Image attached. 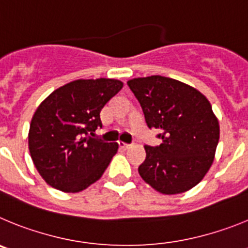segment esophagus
<instances>
[{
  "label": "esophagus",
  "instance_id": "esophagus-1",
  "mask_svg": "<svg viewBox=\"0 0 248 248\" xmlns=\"http://www.w3.org/2000/svg\"><path fill=\"white\" fill-rule=\"evenodd\" d=\"M119 147L121 149H128L129 147H131V144H127V143H124V142H119Z\"/></svg>",
  "mask_w": 248,
  "mask_h": 248
}]
</instances>
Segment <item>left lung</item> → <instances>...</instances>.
Returning <instances> with one entry per match:
<instances>
[{"mask_svg": "<svg viewBox=\"0 0 248 248\" xmlns=\"http://www.w3.org/2000/svg\"><path fill=\"white\" fill-rule=\"evenodd\" d=\"M149 128L162 143L144 146L140 178L164 195L190 190L209 171L220 138L218 120L199 90L170 78L152 75L127 81Z\"/></svg>", "mask_w": 248, "mask_h": 248, "instance_id": "obj_1", "label": "left lung"}]
</instances>
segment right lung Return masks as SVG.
Masks as SVG:
<instances>
[{"instance_id":"add662e5","label":"right lung","mask_w":248,"mask_h":248,"mask_svg":"<svg viewBox=\"0 0 248 248\" xmlns=\"http://www.w3.org/2000/svg\"><path fill=\"white\" fill-rule=\"evenodd\" d=\"M116 79H79L53 91L38 106L28 148L44 182L64 193H79L102 177L119 144L97 140L100 112L119 93Z\"/></svg>"}]
</instances>
